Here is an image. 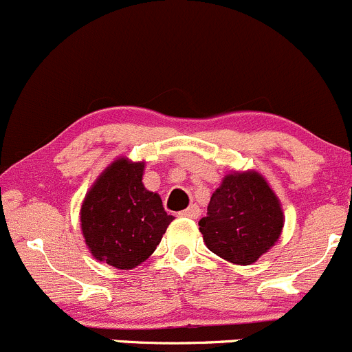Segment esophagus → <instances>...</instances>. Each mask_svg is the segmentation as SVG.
<instances>
[{"instance_id": "esophagus-1", "label": "esophagus", "mask_w": 352, "mask_h": 352, "mask_svg": "<svg viewBox=\"0 0 352 352\" xmlns=\"http://www.w3.org/2000/svg\"><path fill=\"white\" fill-rule=\"evenodd\" d=\"M179 214H180V217L194 218V220H196V218L201 214V211H199V208H197V204H190L189 208H186V210H182Z\"/></svg>"}]
</instances>
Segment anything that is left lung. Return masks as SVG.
<instances>
[{
  "instance_id": "1",
  "label": "left lung",
  "mask_w": 352,
  "mask_h": 352,
  "mask_svg": "<svg viewBox=\"0 0 352 352\" xmlns=\"http://www.w3.org/2000/svg\"><path fill=\"white\" fill-rule=\"evenodd\" d=\"M284 213L274 190L254 172L230 173L199 220L208 249L227 261L251 265L280 237Z\"/></svg>"
}]
</instances>
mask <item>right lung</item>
Returning <instances> with one entry per match:
<instances>
[{"label": "right lung", "mask_w": 352, "mask_h": 352, "mask_svg": "<svg viewBox=\"0 0 352 352\" xmlns=\"http://www.w3.org/2000/svg\"><path fill=\"white\" fill-rule=\"evenodd\" d=\"M142 170V163L125 158L111 163L80 210L82 234L93 256L120 270L148 259L173 220L162 197L144 189Z\"/></svg>", "instance_id": "obj_1"}]
</instances>
